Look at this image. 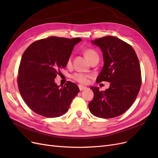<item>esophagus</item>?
<instances>
[{
  "mask_svg": "<svg viewBox=\"0 0 158 158\" xmlns=\"http://www.w3.org/2000/svg\"><path fill=\"white\" fill-rule=\"evenodd\" d=\"M78 87H79V89L80 91H82V90H84L87 88V87L85 86H84V85H78Z\"/></svg>",
  "mask_w": 158,
  "mask_h": 158,
  "instance_id": "obj_1",
  "label": "esophagus"
}]
</instances>
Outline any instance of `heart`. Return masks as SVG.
Returning <instances> with one entry per match:
<instances>
[{
    "mask_svg": "<svg viewBox=\"0 0 158 158\" xmlns=\"http://www.w3.org/2000/svg\"><path fill=\"white\" fill-rule=\"evenodd\" d=\"M84 55L85 56V58H86L89 61H90L92 59H93L94 57L95 56H98V54L95 52L94 50L92 49H88L84 52ZM66 64H67L68 66H70L71 65V58H70L68 59L67 60V63H66ZM89 76H86V75H84L82 74H80V73H77V74H75L73 76V78L76 80L80 84H86L88 82V78Z\"/></svg>",
    "mask_w": 158,
    "mask_h": 158,
    "instance_id": "1",
    "label": "heart"
}]
</instances>
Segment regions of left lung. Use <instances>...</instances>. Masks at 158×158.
<instances>
[{
	"label": "left lung",
	"instance_id": "8db88e82",
	"mask_svg": "<svg viewBox=\"0 0 158 158\" xmlns=\"http://www.w3.org/2000/svg\"><path fill=\"white\" fill-rule=\"evenodd\" d=\"M102 51L103 66L96 82H110L109 88L100 92L91 87L94 98L88 107L94 115L109 118L121 115L131 107L142 83L139 60L135 51L126 42L113 36L91 41Z\"/></svg>",
	"mask_w": 158,
	"mask_h": 158
}]
</instances>
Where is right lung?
Returning <instances> with one entry per match:
<instances>
[{"label":"right lung","instance_id":"1","mask_svg":"<svg viewBox=\"0 0 158 158\" xmlns=\"http://www.w3.org/2000/svg\"><path fill=\"white\" fill-rule=\"evenodd\" d=\"M81 41L79 37L52 36L33 42L23 52L18 85L23 99L33 111L49 118L67 112L80 89L70 82L60 87L55 78L66 67L74 47Z\"/></svg>","mask_w":158,"mask_h":158}]
</instances>
